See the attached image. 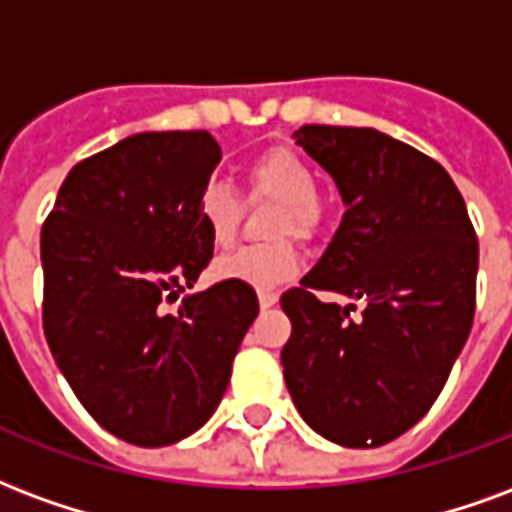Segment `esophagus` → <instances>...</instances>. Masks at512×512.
<instances>
[{"instance_id": "1", "label": "esophagus", "mask_w": 512, "mask_h": 512, "mask_svg": "<svg viewBox=\"0 0 512 512\" xmlns=\"http://www.w3.org/2000/svg\"><path fill=\"white\" fill-rule=\"evenodd\" d=\"M278 302V292H272V289H259V305L261 308H272Z\"/></svg>"}]
</instances>
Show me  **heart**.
<instances>
[{
    "instance_id": "obj_1",
    "label": "heart",
    "mask_w": 512,
    "mask_h": 512,
    "mask_svg": "<svg viewBox=\"0 0 512 512\" xmlns=\"http://www.w3.org/2000/svg\"><path fill=\"white\" fill-rule=\"evenodd\" d=\"M245 182L253 199L267 196L281 201L270 229L278 240L245 245L237 253L220 259L215 264V275L226 281L267 289L286 283L300 270V251L286 234L313 240L322 231L324 207L319 199V179L300 152L289 147H272L245 166ZM199 218L215 248H229L240 231V193L218 179L207 182L199 193Z\"/></svg>"
}]
</instances>
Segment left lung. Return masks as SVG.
I'll return each instance as SVG.
<instances>
[{
	"label": "left lung",
	"instance_id": "8db88e82",
	"mask_svg": "<svg viewBox=\"0 0 512 512\" xmlns=\"http://www.w3.org/2000/svg\"><path fill=\"white\" fill-rule=\"evenodd\" d=\"M300 144L341 190L343 220L300 286L283 379L302 420L343 447H379L420 423L475 319L477 234L434 158L374 128L302 125ZM333 291L364 302L360 320Z\"/></svg>",
	"mask_w": 512,
	"mask_h": 512
}]
</instances>
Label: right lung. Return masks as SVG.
<instances>
[{
  "instance_id": "1",
  "label": "right lung",
  "mask_w": 512,
  "mask_h": 512,
  "mask_svg": "<svg viewBox=\"0 0 512 512\" xmlns=\"http://www.w3.org/2000/svg\"><path fill=\"white\" fill-rule=\"evenodd\" d=\"M218 163L207 130L128 136L70 169L40 231L48 349L84 409L130 445L199 431L259 316L240 281L169 311L212 259L199 193Z\"/></svg>"
}]
</instances>
